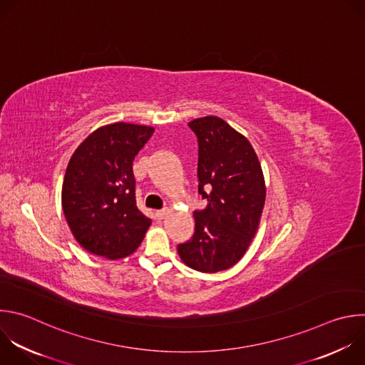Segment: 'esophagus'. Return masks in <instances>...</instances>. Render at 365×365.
Instances as JSON below:
<instances>
[{
    "instance_id": "obj_1",
    "label": "esophagus",
    "mask_w": 365,
    "mask_h": 365,
    "mask_svg": "<svg viewBox=\"0 0 365 365\" xmlns=\"http://www.w3.org/2000/svg\"><path fill=\"white\" fill-rule=\"evenodd\" d=\"M169 213V209H162V210H158L156 212V215H158V217L159 219H163V217H166V215Z\"/></svg>"
}]
</instances>
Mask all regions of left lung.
<instances>
[{
    "label": "left lung",
    "mask_w": 365,
    "mask_h": 365,
    "mask_svg": "<svg viewBox=\"0 0 365 365\" xmlns=\"http://www.w3.org/2000/svg\"><path fill=\"white\" fill-rule=\"evenodd\" d=\"M199 193L207 206L196 210L192 239L178 245L183 264L199 272L233 267L250 248L265 205V179L250 140L216 115L195 118Z\"/></svg>",
    "instance_id": "obj_1"
}]
</instances>
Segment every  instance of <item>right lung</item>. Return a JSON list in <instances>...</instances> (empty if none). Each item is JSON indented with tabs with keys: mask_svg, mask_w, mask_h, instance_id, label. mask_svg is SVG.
<instances>
[{
	"mask_svg": "<svg viewBox=\"0 0 365 365\" xmlns=\"http://www.w3.org/2000/svg\"><path fill=\"white\" fill-rule=\"evenodd\" d=\"M153 132L123 121L107 125L73 153L61 205L73 236L90 254L126 258L143 240L152 220L136 205L133 160Z\"/></svg>",
	"mask_w": 365,
	"mask_h": 365,
	"instance_id": "right-lung-1",
	"label": "right lung"
}]
</instances>
